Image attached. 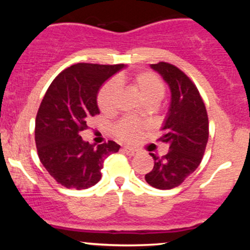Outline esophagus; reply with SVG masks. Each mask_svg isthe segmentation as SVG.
Returning <instances> with one entry per match:
<instances>
[{"instance_id":"esophagus-1","label":"esophagus","mask_w":250,"mask_h":250,"mask_svg":"<svg viewBox=\"0 0 250 250\" xmlns=\"http://www.w3.org/2000/svg\"><path fill=\"white\" fill-rule=\"evenodd\" d=\"M122 151L125 154H127L128 156H134L135 154H136V150H135V149H133V148H128V147H125L122 149Z\"/></svg>"}]
</instances>
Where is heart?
I'll return each mask as SVG.
<instances>
[{
  "label": "heart",
  "instance_id": "heart-1",
  "mask_svg": "<svg viewBox=\"0 0 250 250\" xmlns=\"http://www.w3.org/2000/svg\"><path fill=\"white\" fill-rule=\"evenodd\" d=\"M120 83H128L147 104H156L166 94V84L163 80L153 71H139L134 74H122L119 77ZM119 87L114 81H108L100 88L97 94V105L104 114L114 111L116 107ZM146 125L137 120L125 117L114 128L115 135L125 142H135L141 137Z\"/></svg>",
  "mask_w": 250,
  "mask_h": 250
}]
</instances>
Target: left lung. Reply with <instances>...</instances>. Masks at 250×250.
<instances>
[{
    "label": "left lung",
    "instance_id": "1",
    "mask_svg": "<svg viewBox=\"0 0 250 250\" xmlns=\"http://www.w3.org/2000/svg\"><path fill=\"white\" fill-rule=\"evenodd\" d=\"M171 91V103L157 141L167 143L168 153L159 157L151 154L154 167L145 179L151 187L171 189L180 186L199 167L209 136V121L199 89L176 65L167 62L151 64Z\"/></svg>",
    "mask_w": 250,
    "mask_h": 250
}]
</instances>
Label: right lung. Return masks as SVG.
<instances>
[{
  "instance_id": "obj_1",
  "label": "right lung",
  "mask_w": 250,
  "mask_h": 250,
  "mask_svg": "<svg viewBox=\"0 0 250 250\" xmlns=\"http://www.w3.org/2000/svg\"><path fill=\"white\" fill-rule=\"evenodd\" d=\"M125 64L77 63L57 75L43 97L35 121L40 161L65 188L87 189L101 180L103 160L119 151L114 141L84 142L81 131L100 114L96 96L103 82Z\"/></svg>"
}]
</instances>
